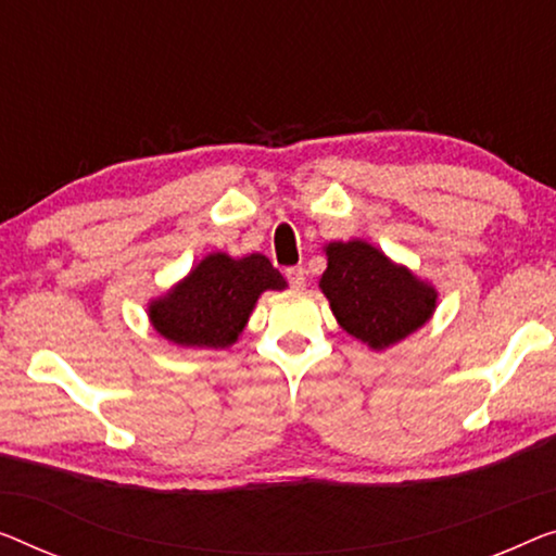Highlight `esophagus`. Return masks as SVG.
Wrapping results in <instances>:
<instances>
[{
	"instance_id": "obj_1",
	"label": "esophagus",
	"mask_w": 556,
	"mask_h": 556,
	"mask_svg": "<svg viewBox=\"0 0 556 556\" xmlns=\"http://www.w3.org/2000/svg\"><path fill=\"white\" fill-rule=\"evenodd\" d=\"M285 275H287V281H289V287H292V289H302L304 287L306 271L302 267H289Z\"/></svg>"
}]
</instances>
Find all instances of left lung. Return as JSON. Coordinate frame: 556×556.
Wrapping results in <instances>:
<instances>
[{"label": "left lung", "mask_w": 556, "mask_h": 556, "mask_svg": "<svg viewBox=\"0 0 556 556\" xmlns=\"http://www.w3.org/2000/svg\"><path fill=\"white\" fill-rule=\"evenodd\" d=\"M321 294L346 334L384 352L432 319L437 289L364 239L329 242Z\"/></svg>", "instance_id": "8db88e82"}]
</instances>
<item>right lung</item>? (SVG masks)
Returning <instances> with one entry per match:
<instances>
[{
	"mask_svg": "<svg viewBox=\"0 0 556 556\" xmlns=\"http://www.w3.org/2000/svg\"><path fill=\"white\" fill-rule=\"evenodd\" d=\"M267 289H287L267 256L212 252L162 296L149 300L147 317L156 334L185 350H227Z\"/></svg>",
	"mask_w": 556,
	"mask_h": 556,
	"instance_id": "add662e5",
	"label": "right lung"
}]
</instances>
